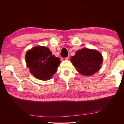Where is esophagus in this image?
Masks as SVG:
<instances>
[{
    "label": "esophagus",
    "instance_id": "obj_1",
    "mask_svg": "<svg viewBox=\"0 0 124 124\" xmlns=\"http://www.w3.org/2000/svg\"><path fill=\"white\" fill-rule=\"evenodd\" d=\"M68 59H69V57H66V58H62L61 60L62 61H66V60H68Z\"/></svg>",
    "mask_w": 124,
    "mask_h": 124
}]
</instances>
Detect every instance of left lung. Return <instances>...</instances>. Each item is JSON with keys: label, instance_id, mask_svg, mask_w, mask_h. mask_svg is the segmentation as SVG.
<instances>
[{"label": "left lung", "instance_id": "8db88e82", "mask_svg": "<svg viewBox=\"0 0 124 124\" xmlns=\"http://www.w3.org/2000/svg\"><path fill=\"white\" fill-rule=\"evenodd\" d=\"M103 58L100 51L95 49L83 48L78 50L70 61L80 74L90 77L101 68Z\"/></svg>", "mask_w": 124, "mask_h": 124}]
</instances>
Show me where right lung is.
I'll list each match as a JSON object with an SVG mask.
<instances>
[{
	"label": "right lung",
	"instance_id": "obj_1",
	"mask_svg": "<svg viewBox=\"0 0 124 124\" xmlns=\"http://www.w3.org/2000/svg\"><path fill=\"white\" fill-rule=\"evenodd\" d=\"M27 67L35 78L45 81L51 78L60 64V58L52 54L46 46H36L25 55Z\"/></svg>",
	"mask_w": 124,
	"mask_h": 124
}]
</instances>
